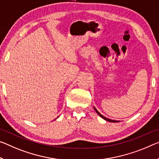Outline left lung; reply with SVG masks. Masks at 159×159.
<instances>
[{"label":"left lung","instance_id":"left-lung-1","mask_svg":"<svg viewBox=\"0 0 159 159\" xmlns=\"http://www.w3.org/2000/svg\"><path fill=\"white\" fill-rule=\"evenodd\" d=\"M94 110H95V112H96L98 114V115L100 116V117H101L102 119H104L105 120H106V121H108V122H119V121H117V120H110V119H108V118H107V117H104V116L103 115H102L101 114H100V113L98 111V110H96V108H95V107H94Z\"/></svg>","mask_w":159,"mask_h":159}]
</instances>
